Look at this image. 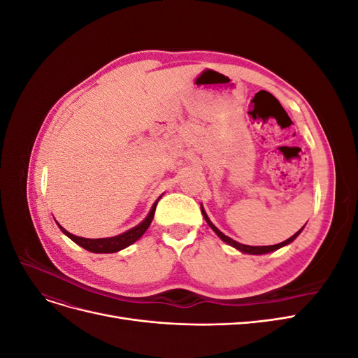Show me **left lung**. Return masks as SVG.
I'll return each instance as SVG.
<instances>
[{"label":"left lung","instance_id":"1","mask_svg":"<svg viewBox=\"0 0 358 358\" xmlns=\"http://www.w3.org/2000/svg\"><path fill=\"white\" fill-rule=\"evenodd\" d=\"M201 213H203V216H204V220H206V222L209 224V227L210 229L218 234L221 239L225 242V243H229V245H231L233 248H236V249H239V251H242V252H245V254H267V252H272V251H276V249H279V248H282V246H285V245H288V243H291L292 241L296 239V237L300 234V231L303 230V227L301 229L294 234V236H291L289 239H287L285 242H280V243H278V245H270V246H249V245H242V243H239V242H236V241H233V239H230L229 236H225L224 233H221L218 229H216V227L210 222V220L208 218V215H206V212H204V209L201 208Z\"/></svg>","mask_w":358,"mask_h":358}]
</instances>
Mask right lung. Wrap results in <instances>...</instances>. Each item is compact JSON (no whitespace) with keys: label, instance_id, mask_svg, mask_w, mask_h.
Wrapping results in <instances>:
<instances>
[{"label":"right lung","instance_id":"add662e5","mask_svg":"<svg viewBox=\"0 0 358 358\" xmlns=\"http://www.w3.org/2000/svg\"><path fill=\"white\" fill-rule=\"evenodd\" d=\"M158 200H159V199H158ZM158 200L154 203L152 209H150L149 215L146 216V218H145L142 222H140V224L136 225V227H133L131 230H128V231H125V233H122V234H119V236L106 237V239H85V237H79V236H74V234L69 233L66 229H62L61 225H59V229H61V231H62L64 234L69 236L74 243H78L79 246L85 248L86 251L95 252V254L117 252V251H121V249H124V248H127V246H129V245H133L136 241H138L140 237L143 236V233L149 229L150 222H152V220H154V213H155V209H157Z\"/></svg>","mask_w":358,"mask_h":358}]
</instances>
